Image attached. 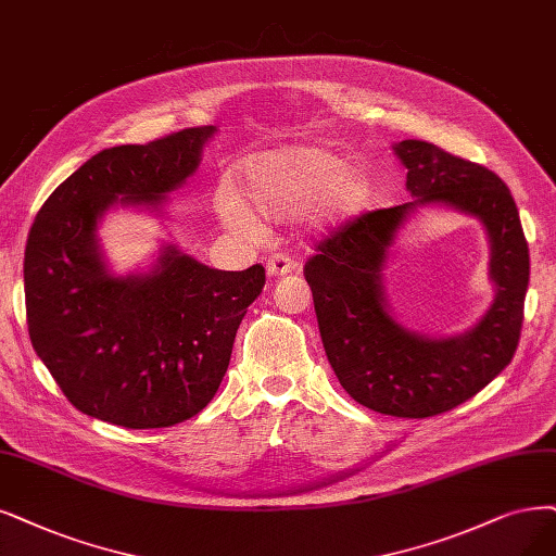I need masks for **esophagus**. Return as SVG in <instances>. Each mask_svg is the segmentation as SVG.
<instances>
[{
  "instance_id": "esophagus-1",
  "label": "esophagus",
  "mask_w": 556,
  "mask_h": 556,
  "mask_svg": "<svg viewBox=\"0 0 556 556\" xmlns=\"http://www.w3.org/2000/svg\"><path fill=\"white\" fill-rule=\"evenodd\" d=\"M295 267H298V263L286 252H275L273 256H267V261H265V270L270 277L289 275V273L295 270Z\"/></svg>"
}]
</instances>
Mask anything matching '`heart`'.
I'll return each mask as SVG.
<instances>
[{
    "mask_svg": "<svg viewBox=\"0 0 556 556\" xmlns=\"http://www.w3.org/2000/svg\"><path fill=\"white\" fill-rule=\"evenodd\" d=\"M242 192L267 217H289L314 203L323 219L345 217L362 203V178L341 157L318 147H289L247 160ZM222 219L236 231L256 233L258 219L238 194L219 199Z\"/></svg>",
    "mask_w": 556,
    "mask_h": 556,
    "instance_id": "b5f03b06",
    "label": "heart"
}]
</instances>
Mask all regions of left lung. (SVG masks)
I'll return each instance as SVG.
<instances>
[{"label":"left lung","instance_id":"8db88e82","mask_svg":"<svg viewBox=\"0 0 556 556\" xmlns=\"http://www.w3.org/2000/svg\"><path fill=\"white\" fill-rule=\"evenodd\" d=\"M415 201L366 211L325 238L304 263L325 355L341 387L380 415L426 419L448 413L495 380L520 341L529 286V247L506 182L483 164L405 139L394 147ZM419 202H446L479 216L493 244L496 302L469 333L426 340L386 312L379 270L406 213Z\"/></svg>","mask_w":556,"mask_h":556}]
</instances>
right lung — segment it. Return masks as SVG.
Returning <instances> with one entry per match:
<instances>
[{"label": "right lung", "instance_id": "obj_1", "mask_svg": "<svg viewBox=\"0 0 556 556\" xmlns=\"http://www.w3.org/2000/svg\"><path fill=\"white\" fill-rule=\"evenodd\" d=\"M213 126L96 153L40 205L25 250L36 355L64 396L123 428H167L208 405L238 325L265 286L261 263L213 270L167 247L153 273L112 277L96 242L114 203L160 205L199 167Z\"/></svg>", "mask_w": 556, "mask_h": 556}]
</instances>
